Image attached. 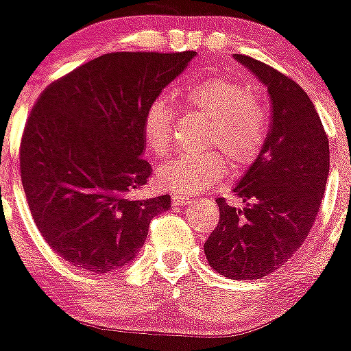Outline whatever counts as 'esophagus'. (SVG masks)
<instances>
[{"mask_svg": "<svg viewBox=\"0 0 351 351\" xmlns=\"http://www.w3.org/2000/svg\"><path fill=\"white\" fill-rule=\"evenodd\" d=\"M191 201L192 199L189 197V195H183V194L173 195V204H175V206H185V204H189Z\"/></svg>", "mask_w": 351, "mask_h": 351, "instance_id": "obj_1", "label": "esophagus"}]
</instances>
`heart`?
Returning <instances> with one entry per match:
<instances>
[{
    "label": "heart",
    "instance_id": "obj_1",
    "mask_svg": "<svg viewBox=\"0 0 351 351\" xmlns=\"http://www.w3.org/2000/svg\"><path fill=\"white\" fill-rule=\"evenodd\" d=\"M185 108L210 119L204 147L219 148L201 154H180L157 169L159 187L176 194H195L226 176L227 160L232 169L250 166L266 145L269 115L257 94L229 78H206L185 87ZM175 108L164 97L147 106L143 115L145 147L152 156L162 157L173 141Z\"/></svg>",
    "mask_w": 351,
    "mask_h": 351
}]
</instances>
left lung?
<instances>
[{
	"label": "left lung",
	"mask_w": 351,
	"mask_h": 351,
	"mask_svg": "<svg viewBox=\"0 0 351 351\" xmlns=\"http://www.w3.org/2000/svg\"><path fill=\"white\" fill-rule=\"evenodd\" d=\"M234 58L266 84L273 121L262 152L234 189L245 208L217 199L220 219L204 254L230 280H258L283 266L308 238L329 175V140L299 84L250 56Z\"/></svg>",
	"instance_id": "1"
}]
</instances>
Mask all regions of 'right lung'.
Returning a JSON list of instances; mask_svg holds the SVG:
<instances>
[{"instance_id":"obj_1","label":"right lung","mask_w":351,"mask_h":351,"mask_svg":"<svg viewBox=\"0 0 351 351\" xmlns=\"http://www.w3.org/2000/svg\"><path fill=\"white\" fill-rule=\"evenodd\" d=\"M195 52H110L53 80L19 148L29 211L59 257L108 273L129 264L169 195L136 199L152 175L141 157L147 106Z\"/></svg>"}]
</instances>
